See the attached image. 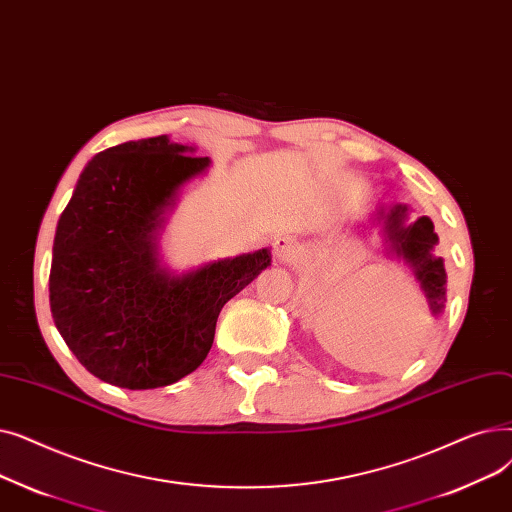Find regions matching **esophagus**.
Segmentation results:
<instances>
[{"mask_svg": "<svg viewBox=\"0 0 512 512\" xmlns=\"http://www.w3.org/2000/svg\"><path fill=\"white\" fill-rule=\"evenodd\" d=\"M273 248H275V256L281 262H291L300 252V243L294 237H289V235H279L275 239V243H273Z\"/></svg>", "mask_w": 512, "mask_h": 512, "instance_id": "1", "label": "esophagus"}]
</instances>
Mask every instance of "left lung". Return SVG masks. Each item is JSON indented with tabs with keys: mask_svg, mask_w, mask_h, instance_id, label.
<instances>
[{
	"mask_svg": "<svg viewBox=\"0 0 512 512\" xmlns=\"http://www.w3.org/2000/svg\"><path fill=\"white\" fill-rule=\"evenodd\" d=\"M408 216L410 208L406 204H379L364 221H358L354 229L362 235H373L375 229L379 231L383 254L406 266L425 296L431 316H440L446 304L448 279L444 258L435 256V246L440 239L433 231L429 216H419L417 221H408Z\"/></svg>",
	"mask_w": 512,
	"mask_h": 512,
	"instance_id": "1",
	"label": "left lung"
}]
</instances>
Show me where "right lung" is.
<instances>
[{
    "mask_svg": "<svg viewBox=\"0 0 512 512\" xmlns=\"http://www.w3.org/2000/svg\"><path fill=\"white\" fill-rule=\"evenodd\" d=\"M210 166L196 145L160 135L114 145L83 168L56 227L50 306L66 346L97 379L154 389L193 373L223 306L271 266L269 248L181 273L164 262L170 214Z\"/></svg>",
    "mask_w": 512,
    "mask_h": 512,
    "instance_id": "right-lung-1",
    "label": "right lung"
}]
</instances>
